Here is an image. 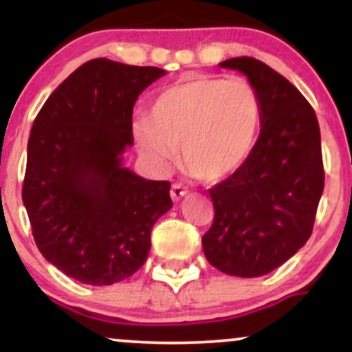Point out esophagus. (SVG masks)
I'll return each mask as SVG.
<instances>
[{
	"label": "esophagus",
	"mask_w": 352,
	"mask_h": 352,
	"mask_svg": "<svg viewBox=\"0 0 352 352\" xmlns=\"http://www.w3.org/2000/svg\"><path fill=\"white\" fill-rule=\"evenodd\" d=\"M188 193V190L184 187L182 184H173L172 188H170V197L173 201H179L182 197H185Z\"/></svg>",
	"instance_id": "34e87169"
}]
</instances>
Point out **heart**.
<instances>
[{"label":"heart","instance_id":"1","mask_svg":"<svg viewBox=\"0 0 352 352\" xmlns=\"http://www.w3.org/2000/svg\"><path fill=\"white\" fill-rule=\"evenodd\" d=\"M261 125V102L243 79L192 78L160 92L148 119L137 120L140 152L165 167L180 147V164L201 182L232 175L250 159Z\"/></svg>","mask_w":352,"mask_h":352}]
</instances>
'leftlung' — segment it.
Listing matches in <instances>:
<instances>
[{
  "instance_id": "obj_1",
  "label": "left lung",
  "mask_w": 352,
  "mask_h": 352,
  "mask_svg": "<svg viewBox=\"0 0 352 352\" xmlns=\"http://www.w3.org/2000/svg\"><path fill=\"white\" fill-rule=\"evenodd\" d=\"M248 78L261 102V132L250 159L208 190L215 218L204 238L208 263L241 278L285 263L313 232L324 188L314 109L288 79L261 60L220 63Z\"/></svg>"
}]
</instances>
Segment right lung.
<instances>
[{"label": "right lung", "mask_w": 352, "mask_h": 352, "mask_svg": "<svg viewBox=\"0 0 352 352\" xmlns=\"http://www.w3.org/2000/svg\"><path fill=\"white\" fill-rule=\"evenodd\" d=\"M164 69L99 58L59 84L28 140L23 204L39 252L80 283L114 285L151 252L153 223L172 208L170 182L122 165L132 111Z\"/></svg>", "instance_id": "obj_1"}]
</instances>
